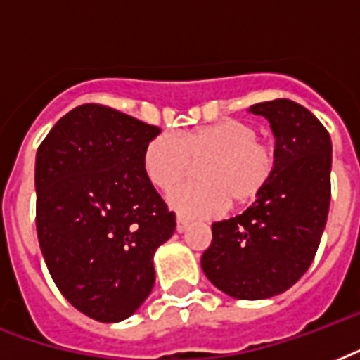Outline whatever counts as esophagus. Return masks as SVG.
I'll list each match as a JSON object with an SVG mask.
<instances>
[{"mask_svg":"<svg viewBox=\"0 0 360 360\" xmlns=\"http://www.w3.org/2000/svg\"><path fill=\"white\" fill-rule=\"evenodd\" d=\"M186 228H188V220L177 217V220H175V230L179 231V233H183V231H186Z\"/></svg>","mask_w":360,"mask_h":360,"instance_id":"34e87169","label":"esophagus"}]
</instances>
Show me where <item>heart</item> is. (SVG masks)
Segmentation results:
<instances>
[{
	"label": "heart",
	"mask_w": 360,
	"mask_h": 360,
	"mask_svg": "<svg viewBox=\"0 0 360 360\" xmlns=\"http://www.w3.org/2000/svg\"><path fill=\"white\" fill-rule=\"evenodd\" d=\"M200 168V183H185L169 191L168 203L188 219L224 213L231 205L256 200L271 181L273 149L257 141L250 124L222 120L183 134H158L143 149L141 164L147 179L162 191L179 183L192 162Z\"/></svg>",
	"instance_id": "b5f03b06"
}]
</instances>
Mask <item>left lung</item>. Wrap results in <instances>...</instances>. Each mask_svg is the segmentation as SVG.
<instances>
[{"mask_svg": "<svg viewBox=\"0 0 360 360\" xmlns=\"http://www.w3.org/2000/svg\"><path fill=\"white\" fill-rule=\"evenodd\" d=\"M271 123L274 169L256 202L213 224L202 256L209 282L240 301L290 290L318 252L330 203V136L301 104L276 98L248 110Z\"/></svg>", "mask_w": 360, "mask_h": 360, "instance_id": "obj_1", "label": "left lung"}]
</instances>
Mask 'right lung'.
<instances>
[{
	"label": "right lung",
	"instance_id": "1",
	"mask_svg": "<svg viewBox=\"0 0 360 360\" xmlns=\"http://www.w3.org/2000/svg\"><path fill=\"white\" fill-rule=\"evenodd\" d=\"M158 127L101 104L63 115L37 149V236L67 301L117 323L143 304L153 256L174 236L169 213L141 164Z\"/></svg>",
	"mask_w": 360,
	"mask_h": 360
}]
</instances>
